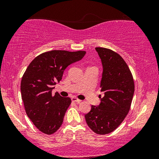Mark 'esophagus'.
Wrapping results in <instances>:
<instances>
[{"label":"esophagus","instance_id":"esophagus-1","mask_svg":"<svg viewBox=\"0 0 159 159\" xmlns=\"http://www.w3.org/2000/svg\"><path fill=\"white\" fill-rule=\"evenodd\" d=\"M71 101H72V102H75V103H80V102H81L82 101H81V100L77 98L72 97V98H71Z\"/></svg>","mask_w":159,"mask_h":159}]
</instances>
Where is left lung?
Returning <instances> with one entry per match:
<instances>
[{
    "label": "left lung",
    "instance_id": "1",
    "mask_svg": "<svg viewBox=\"0 0 159 159\" xmlns=\"http://www.w3.org/2000/svg\"><path fill=\"white\" fill-rule=\"evenodd\" d=\"M103 65L99 106H91L85 114L88 127L95 133L106 134L116 129L124 121L131 106L134 83L131 71L122 57L112 50L97 47Z\"/></svg>",
    "mask_w": 159,
    "mask_h": 159
}]
</instances>
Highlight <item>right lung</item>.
Masks as SVG:
<instances>
[{"label": "right lung", "mask_w": 159, "mask_h": 159, "mask_svg": "<svg viewBox=\"0 0 159 159\" xmlns=\"http://www.w3.org/2000/svg\"><path fill=\"white\" fill-rule=\"evenodd\" d=\"M86 52L61 50L47 51L32 61L21 82V98L28 117L40 132L51 134L59 129L71 103L70 98L52 95L53 85L62 79L71 64L81 60Z\"/></svg>", "instance_id": "add662e5"}]
</instances>
